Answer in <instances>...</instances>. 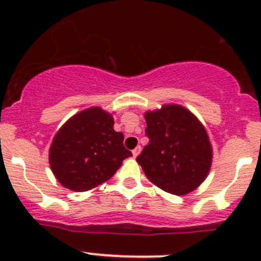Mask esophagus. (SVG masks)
I'll return each mask as SVG.
<instances>
[{"label": "esophagus", "instance_id": "1", "mask_svg": "<svg viewBox=\"0 0 261 261\" xmlns=\"http://www.w3.org/2000/svg\"><path fill=\"white\" fill-rule=\"evenodd\" d=\"M140 151H141V146H136L135 149L133 150V156L136 158L139 154H140Z\"/></svg>", "mask_w": 261, "mask_h": 261}]
</instances>
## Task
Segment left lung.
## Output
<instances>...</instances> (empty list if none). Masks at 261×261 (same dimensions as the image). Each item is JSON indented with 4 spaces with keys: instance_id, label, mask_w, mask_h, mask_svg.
<instances>
[{
    "instance_id": "left-lung-1",
    "label": "left lung",
    "mask_w": 261,
    "mask_h": 261,
    "mask_svg": "<svg viewBox=\"0 0 261 261\" xmlns=\"http://www.w3.org/2000/svg\"><path fill=\"white\" fill-rule=\"evenodd\" d=\"M149 144L136 162L151 183L168 193L186 196L208 175L213 150L203 123L188 109L165 103L146 111Z\"/></svg>"
}]
</instances>
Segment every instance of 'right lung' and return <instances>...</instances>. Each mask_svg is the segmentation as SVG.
Here are the masks:
<instances>
[{"instance_id":"right-lung-1","label":"right lung","mask_w":261,"mask_h":261,"mask_svg":"<svg viewBox=\"0 0 261 261\" xmlns=\"http://www.w3.org/2000/svg\"><path fill=\"white\" fill-rule=\"evenodd\" d=\"M114 114V112H112ZM98 106L73 115L57 131L49 164L57 180L74 192H86L109 180L131 156L122 133L114 130V116Z\"/></svg>"}]
</instances>
